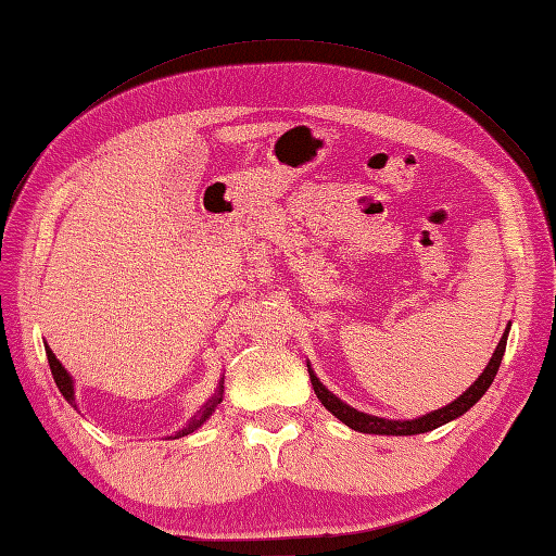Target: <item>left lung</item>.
I'll return each mask as SVG.
<instances>
[{
	"label": "left lung",
	"instance_id": "left-lung-1",
	"mask_svg": "<svg viewBox=\"0 0 556 556\" xmlns=\"http://www.w3.org/2000/svg\"><path fill=\"white\" fill-rule=\"evenodd\" d=\"M507 332H509V325H507V330L503 334V340H500V344L495 349L491 363L485 365V370L479 375V380L473 382L463 396L455 399L451 405H445V408H439V410L429 413L425 417H417V419H403V422H401V419H382V417H375V415L358 413L356 408H351V405L342 403L334 394H330V391L320 384V380L314 375V370L308 368L311 384H314L316 396L325 405V408H328L337 419H342V422L346 427L354 429V431H363V434H387V437L425 434V431L437 429V427H441L445 422H451V419L465 415L471 408V405L477 403L485 394V391H489V387L493 384L495 375H497L500 363H503V356H505Z\"/></svg>",
	"mask_w": 556,
	"mask_h": 556
}]
</instances>
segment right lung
Returning a JSON list of instances; mask_svg holds the SVG:
<instances>
[{"mask_svg":"<svg viewBox=\"0 0 556 556\" xmlns=\"http://www.w3.org/2000/svg\"><path fill=\"white\" fill-rule=\"evenodd\" d=\"M47 358H49V368H51V375H53V380H56V387H59V391L61 394L65 396V401L67 403H73L75 405V396H73V380H71V375H67V370L63 368L61 365V361L53 356V351L47 346ZM222 394H224V384L219 387V394L216 396H212L205 405H202V408L198 410V415L193 417V422L188 425L186 429H181L179 434H176L174 439H179V437H186V434H191V431H195L202 422H205V419L212 415V410L216 408V405L222 403Z\"/></svg>","mask_w":556,"mask_h":556,"instance_id":"1","label":"right lung"}]
</instances>
